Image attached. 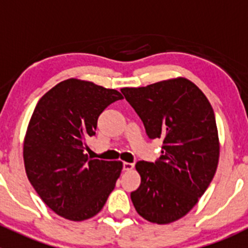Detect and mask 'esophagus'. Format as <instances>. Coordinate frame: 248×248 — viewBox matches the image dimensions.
<instances>
[{"label":"esophagus","instance_id":"obj_1","mask_svg":"<svg viewBox=\"0 0 248 248\" xmlns=\"http://www.w3.org/2000/svg\"><path fill=\"white\" fill-rule=\"evenodd\" d=\"M122 167H124V170H132V169L134 168V164L128 163V162H124Z\"/></svg>","mask_w":248,"mask_h":248}]
</instances>
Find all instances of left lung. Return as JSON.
Here are the masks:
<instances>
[{
  "instance_id": "obj_1",
  "label": "left lung",
  "mask_w": 248,
  "mask_h": 248,
  "mask_svg": "<svg viewBox=\"0 0 248 248\" xmlns=\"http://www.w3.org/2000/svg\"><path fill=\"white\" fill-rule=\"evenodd\" d=\"M121 92L147 137L163 140L155 163L137 162L141 182L131 199L142 218L171 223L193 209L216 172L219 142L214 109L201 89L185 78Z\"/></svg>"
}]
</instances>
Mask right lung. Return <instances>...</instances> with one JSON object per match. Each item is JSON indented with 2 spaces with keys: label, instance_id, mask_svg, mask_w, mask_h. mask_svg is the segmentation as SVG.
Listing matches in <instances>:
<instances>
[{
  "label": "right lung",
  "instance_id": "1",
  "mask_svg": "<svg viewBox=\"0 0 248 248\" xmlns=\"http://www.w3.org/2000/svg\"><path fill=\"white\" fill-rule=\"evenodd\" d=\"M122 98L116 90L67 79L37 103L24 140L25 170L42 201L59 216L91 218L115 188L122 162L91 159L86 140L96 134L103 110Z\"/></svg>",
  "mask_w": 248,
  "mask_h": 248
}]
</instances>
